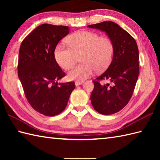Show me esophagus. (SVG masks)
Segmentation results:
<instances>
[{
  "instance_id": "esophagus-1",
  "label": "esophagus",
  "mask_w": 160,
  "mask_h": 160,
  "mask_svg": "<svg viewBox=\"0 0 160 160\" xmlns=\"http://www.w3.org/2000/svg\"><path fill=\"white\" fill-rule=\"evenodd\" d=\"M83 82V81H76V82H75V84H76V86H78L82 84Z\"/></svg>"
}]
</instances>
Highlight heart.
<instances>
[{"label":"heart","instance_id":"heart-1","mask_svg":"<svg viewBox=\"0 0 160 160\" xmlns=\"http://www.w3.org/2000/svg\"><path fill=\"white\" fill-rule=\"evenodd\" d=\"M68 46L58 44L54 49L57 63L64 69H69L76 63L77 55H80L82 63L74 67L69 73L71 80H84L91 76L96 70H105L111 62L114 53L112 40L98 33L82 30L67 37Z\"/></svg>","mask_w":160,"mask_h":160}]
</instances>
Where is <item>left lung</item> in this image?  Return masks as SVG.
Wrapping results in <instances>:
<instances>
[{
  "mask_svg": "<svg viewBox=\"0 0 160 160\" xmlns=\"http://www.w3.org/2000/svg\"><path fill=\"white\" fill-rule=\"evenodd\" d=\"M89 28L105 32L114 45L112 62L108 69L93 82L91 101L94 109L102 115L122 110L130 100L139 76V52L131 35L112 21H104ZM109 84H100L101 81Z\"/></svg>",
  "mask_w": 160,
  "mask_h": 160,
  "instance_id": "obj_1",
  "label": "left lung"
}]
</instances>
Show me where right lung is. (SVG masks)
<instances>
[{
    "label": "right lung",
    "instance_id": "right-lung-1",
    "mask_svg": "<svg viewBox=\"0 0 160 160\" xmlns=\"http://www.w3.org/2000/svg\"><path fill=\"white\" fill-rule=\"evenodd\" d=\"M69 33V27L42 24L22 40L18 75L32 107L46 116H55L66 108L74 82L58 83L66 76L57 63L54 49Z\"/></svg>",
    "mask_w": 160,
    "mask_h": 160
}]
</instances>
